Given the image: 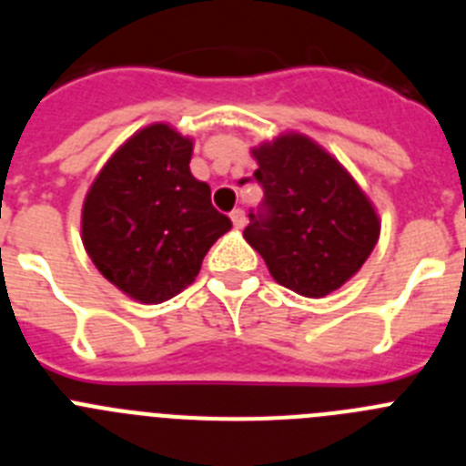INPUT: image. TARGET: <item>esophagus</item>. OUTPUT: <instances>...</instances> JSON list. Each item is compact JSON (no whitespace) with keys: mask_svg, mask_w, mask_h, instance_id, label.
Listing matches in <instances>:
<instances>
[{"mask_svg":"<svg viewBox=\"0 0 466 466\" xmlns=\"http://www.w3.org/2000/svg\"><path fill=\"white\" fill-rule=\"evenodd\" d=\"M230 221H233V226H236V228H242V226L247 224V217H245V212H242L240 208H238V209H233V212H230Z\"/></svg>","mask_w":466,"mask_h":466,"instance_id":"34e87169","label":"esophagus"}]
</instances>
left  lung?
Returning <instances> with one entry per match:
<instances>
[{
	"label": "left lung",
	"instance_id": "1",
	"mask_svg": "<svg viewBox=\"0 0 466 466\" xmlns=\"http://www.w3.org/2000/svg\"><path fill=\"white\" fill-rule=\"evenodd\" d=\"M263 188L245 240L275 282L308 299L343 287L364 266L380 236L371 200L331 154L299 133L252 149Z\"/></svg>",
	"mask_w": 466,
	"mask_h": 466
}]
</instances>
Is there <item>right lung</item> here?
Here are the masks:
<instances>
[{"instance_id":"1","label":"right lung","mask_w":466,"mask_h":466,"mask_svg":"<svg viewBox=\"0 0 466 466\" xmlns=\"http://www.w3.org/2000/svg\"><path fill=\"white\" fill-rule=\"evenodd\" d=\"M193 139L154 123L106 160L84 200L81 238L95 268L139 303H163L200 273L230 228L191 175Z\"/></svg>"}]
</instances>
